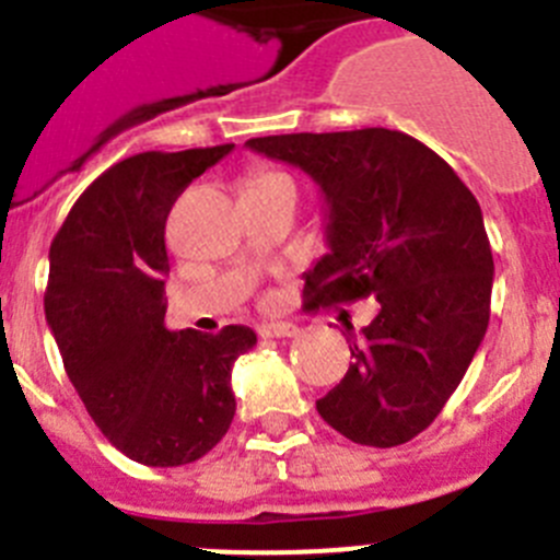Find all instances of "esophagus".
<instances>
[{"label": "esophagus", "instance_id": "esophagus-1", "mask_svg": "<svg viewBox=\"0 0 560 560\" xmlns=\"http://www.w3.org/2000/svg\"><path fill=\"white\" fill-rule=\"evenodd\" d=\"M257 334L264 336V339H285V336L300 334V328L291 323H266L257 328Z\"/></svg>", "mask_w": 560, "mask_h": 560}]
</instances>
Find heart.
I'll use <instances>...</instances> for the list:
<instances>
[{
    "label": "heart",
    "mask_w": 560,
    "mask_h": 560,
    "mask_svg": "<svg viewBox=\"0 0 560 560\" xmlns=\"http://www.w3.org/2000/svg\"><path fill=\"white\" fill-rule=\"evenodd\" d=\"M285 179H289V176L280 171H257L246 179V187H260V185H271V182H285Z\"/></svg>",
    "instance_id": "1"
}]
</instances>
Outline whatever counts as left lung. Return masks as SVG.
<instances>
[{
  "label": "left lung",
  "instance_id": "1",
  "mask_svg": "<svg viewBox=\"0 0 560 560\" xmlns=\"http://www.w3.org/2000/svg\"><path fill=\"white\" fill-rule=\"evenodd\" d=\"M246 145L308 173L328 201L330 252L305 275V308L378 303L316 412L359 446L409 443L446 407L491 319L493 255L474 192L432 148L389 128Z\"/></svg>",
  "mask_w": 560,
  "mask_h": 560
}]
</instances>
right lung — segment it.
Masks as SVG:
<instances>
[{
  "mask_svg": "<svg viewBox=\"0 0 560 560\" xmlns=\"http://www.w3.org/2000/svg\"><path fill=\"white\" fill-rule=\"evenodd\" d=\"M230 145L145 151L101 173L49 246L44 314L95 427L133 463L173 468L219 446L235 418L232 364L255 330L165 325V221Z\"/></svg>",
  "mask_w": 560,
  "mask_h": 560,
  "instance_id": "right-lung-1",
  "label": "right lung"
}]
</instances>
